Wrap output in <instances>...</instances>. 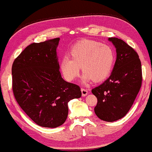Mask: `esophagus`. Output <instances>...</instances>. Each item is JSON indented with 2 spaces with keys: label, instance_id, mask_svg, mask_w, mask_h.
Segmentation results:
<instances>
[{
  "label": "esophagus",
  "instance_id": "esophagus-1",
  "mask_svg": "<svg viewBox=\"0 0 152 152\" xmlns=\"http://www.w3.org/2000/svg\"><path fill=\"white\" fill-rule=\"evenodd\" d=\"M81 91H82L83 96H86L88 94V90L86 89H84V88H82V89H81Z\"/></svg>",
  "mask_w": 152,
  "mask_h": 152
}]
</instances>
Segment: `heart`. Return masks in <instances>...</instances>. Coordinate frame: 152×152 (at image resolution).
<instances>
[{"mask_svg":"<svg viewBox=\"0 0 152 152\" xmlns=\"http://www.w3.org/2000/svg\"><path fill=\"white\" fill-rule=\"evenodd\" d=\"M114 61V51L109 46L96 41L84 39L72 47L70 58H63L61 69L65 78L72 81L78 76L81 67L84 82L92 79L94 82L98 83L109 75Z\"/></svg>","mask_w":152,"mask_h":152,"instance_id":"obj_1","label":"heart"}]
</instances>
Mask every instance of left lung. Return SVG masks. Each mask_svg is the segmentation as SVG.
Listing matches in <instances>:
<instances>
[{
    "mask_svg": "<svg viewBox=\"0 0 152 152\" xmlns=\"http://www.w3.org/2000/svg\"><path fill=\"white\" fill-rule=\"evenodd\" d=\"M108 40L116 48V61L109 78L91 92L98 99L94 108L97 116L113 122L125 116L134 103L142 85V68L132 47L117 37Z\"/></svg>",
    "mask_w": 152,
    "mask_h": 152,
    "instance_id": "left-lung-1",
    "label": "left lung"
}]
</instances>
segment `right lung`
Segmentation results:
<instances>
[{"mask_svg": "<svg viewBox=\"0 0 152 152\" xmlns=\"http://www.w3.org/2000/svg\"><path fill=\"white\" fill-rule=\"evenodd\" d=\"M59 38L27 46L13 63L12 89L17 102L38 126L56 128L68 115L67 103L82 96L80 88L61 75Z\"/></svg>", "mask_w": 152, "mask_h": 152, "instance_id": "obj_1", "label": "right lung"}]
</instances>
